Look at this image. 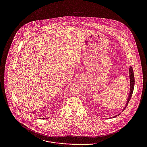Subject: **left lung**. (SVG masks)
Wrapping results in <instances>:
<instances>
[{"label":"left lung","instance_id":"obj_1","mask_svg":"<svg viewBox=\"0 0 147 147\" xmlns=\"http://www.w3.org/2000/svg\"><path fill=\"white\" fill-rule=\"evenodd\" d=\"M129 78H130V91H129V96H128V99H127V104L125 106V107H124L123 111H124V110L126 108V106L128 105L129 100H131V97H132V93H133V91H134V85H135V78H134V71H133V69L132 68L131 66H130L129 67ZM120 114L117 115L116 116H115L114 117H117L118 115H119ZM114 118V117H113Z\"/></svg>","mask_w":147,"mask_h":147}]
</instances>
